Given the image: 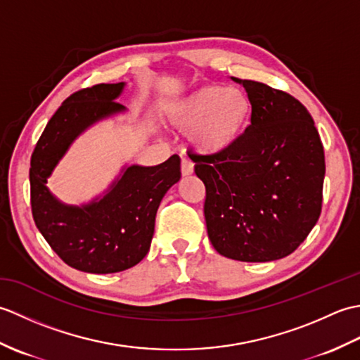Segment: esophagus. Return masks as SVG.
Instances as JSON below:
<instances>
[{
  "mask_svg": "<svg viewBox=\"0 0 360 360\" xmlns=\"http://www.w3.org/2000/svg\"><path fill=\"white\" fill-rule=\"evenodd\" d=\"M181 173H182V176H188V174L193 173L192 160H188L187 158H182V160H181Z\"/></svg>",
  "mask_w": 360,
  "mask_h": 360,
  "instance_id": "1",
  "label": "esophagus"
}]
</instances>
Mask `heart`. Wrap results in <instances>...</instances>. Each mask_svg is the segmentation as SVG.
I'll list each match as a JSON object with an SVG mask.
<instances>
[{"label": "heart", "mask_w": 360, "mask_h": 360, "mask_svg": "<svg viewBox=\"0 0 360 360\" xmlns=\"http://www.w3.org/2000/svg\"><path fill=\"white\" fill-rule=\"evenodd\" d=\"M250 97L241 88L205 85L167 108V120L190 131V142L202 155H218L240 141L250 124Z\"/></svg>", "instance_id": "b5f03b06"}]
</instances>
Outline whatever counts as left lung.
Masks as SVG:
<instances>
[{"instance_id": "1", "label": "left lung", "mask_w": 360, "mask_h": 360, "mask_svg": "<svg viewBox=\"0 0 360 360\" xmlns=\"http://www.w3.org/2000/svg\"><path fill=\"white\" fill-rule=\"evenodd\" d=\"M232 80L250 97V125L229 150L192 156L205 186L209 240L227 258L274 262L300 246L322 212L323 145L295 97L259 82Z\"/></svg>"}]
</instances>
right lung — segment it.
Wrapping results in <instances>:
<instances>
[{"mask_svg": "<svg viewBox=\"0 0 360 360\" xmlns=\"http://www.w3.org/2000/svg\"><path fill=\"white\" fill-rule=\"evenodd\" d=\"M125 83H101L71 94L56 111L30 158V205L35 226L63 262L83 272L129 269L148 254L155 219L167 190L181 179V159L155 167L129 165L106 193L83 205H66L46 182L75 137L125 111L116 98Z\"/></svg>", "mask_w": 360, "mask_h": 360, "instance_id": "right-lung-1", "label": "right lung"}]
</instances>
